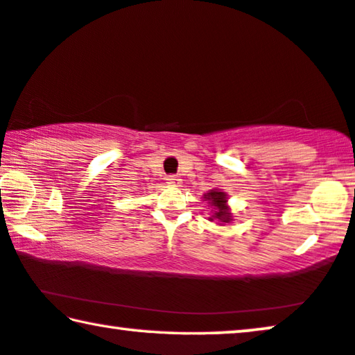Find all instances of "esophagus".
<instances>
[{
	"label": "esophagus",
	"mask_w": 355,
	"mask_h": 355,
	"mask_svg": "<svg viewBox=\"0 0 355 355\" xmlns=\"http://www.w3.org/2000/svg\"><path fill=\"white\" fill-rule=\"evenodd\" d=\"M167 183L171 184V187H182V178L177 175H171L167 177Z\"/></svg>",
	"instance_id": "obj_1"
}]
</instances>
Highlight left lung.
<instances>
[{
    "label": "left lung",
    "mask_w": 355,
    "mask_h": 355,
    "mask_svg": "<svg viewBox=\"0 0 355 355\" xmlns=\"http://www.w3.org/2000/svg\"><path fill=\"white\" fill-rule=\"evenodd\" d=\"M202 199L211 209V215L209 216L210 221H216V225L225 226V225H230L231 221L234 220L231 207L228 205V199H230L228 193H225L223 189H218V188L210 189V191L204 194Z\"/></svg>",
    "instance_id": "left-lung-1"
}]
</instances>
